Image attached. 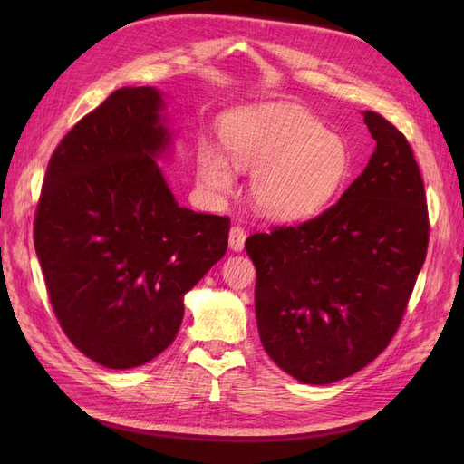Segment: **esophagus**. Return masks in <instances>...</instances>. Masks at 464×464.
<instances>
[{
  "label": "esophagus",
  "instance_id": "obj_1",
  "mask_svg": "<svg viewBox=\"0 0 464 464\" xmlns=\"http://www.w3.org/2000/svg\"><path fill=\"white\" fill-rule=\"evenodd\" d=\"M246 230L242 227H232L230 228V234H228V244L234 251H242L244 249V244H246Z\"/></svg>",
  "mask_w": 464,
  "mask_h": 464
}]
</instances>
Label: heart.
Here are the masks:
<instances>
[{
	"instance_id": "heart-1",
	"label": "heart",
	"mask_w": 464,
	"mask_h": 464,
	"mask_svg": "<svg viewBox=\"0 0 464 464\" xmlns=\"http://www.w3.org/2000/svg\"><path fill=\"white\" fill-rule=\"evenodd\" d=\"M220 135L230 159L246 170H256L251 195L257 207L280 220L321 213L339 195L353 168L344 139L292 106L232 111L224 118ZM230 159L217 145L199 143V174L208 189H232Z\"/></svg>"
}]
</instances>
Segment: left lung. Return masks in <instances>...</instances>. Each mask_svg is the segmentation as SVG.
Here are the masks:
<instances>
[{
	"mask_svg": "<svg viewBox=\"0 0 464 464\" xmlns=\"http://www.w3.org/2000/svg\"><path fill=\"white\" fill-rule=\"evenodd\" d=\"M363 121L377 147L343 198L246 240L261 344L302 383H334L382 354L426 259L430 218L412 147L375 111Z\"/></svg>",
	"mask_w": 464,
	"mask_h": 464,
	"instance_id": "obj_1",
	"label": "left lung"
}]
</instances>
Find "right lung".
Segmentation results:
<instances>
[{
    "instance_id": "obj_1",
    "label": "right lung",
    "mask_w": 464,
    "mask_h": 464,
    "mask_svg": "<svg viewBox=\"0 0 464 464\" xmlns=\"http://www.w3.org/2000/svg\"><path fill=\"white\" fill-rule=\"evenodd\" d=\"M160 92L123 87L55 147L34 247L67 339L111 370L172 344L184 296L228 247L230 218L179 207L157 160L170 143Z\"/></svg>"
}]
</instances>
